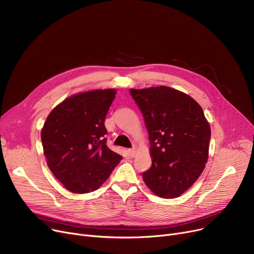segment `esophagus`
Masks as SVG:
<instances>
[{"label":"esophagus","mask_w":254,"mask_h":254,"mask_svg":"<svg viewBox=\"0 0 254 254\" xmlns=\"http://www.w3.org/2000/svg\"><path fill=\"white\" fill-rule=\"evenodd\" d=\"M136 153H137V149L136 148H131V149L128 150V155L130 157H134L136 155Z\"/></svg>","instance_id":"esophagus-1"}]
</instances>
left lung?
<instances>
[{"instance_id": "left-lung-1", "label": "left lung", "mask_w": 254, "mask_h": 254, "mask_svg": "<svg viewBox=\"0 0 254 254\" xmlns=\"http://www.w3.org/2000/svg\"><path fill=\"white\" fill-rule=\"evenodd\" d=\"M129 92L149 135L152 165L143 180L159 197H178L201 176L209 157L211 128L202 107L164 85Z\"/></svg>"}]
</instances>
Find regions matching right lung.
Instances as JSON below:
<instances>
[{
	"label": "right lung",
	"mask_w": 254,
	"mask_h": 254,
	"mask_svg": "<svg viewBox=\"0 0 254 254\" xmlns=\"http://www.w3.org/2000/svg\"><path fill=\"white\" fill-rule=\"evenodd\" d=\"M116 89H92L64 99L41 129L43 153L52 174L74 193L98 190L123 156L107 147L105 118Z\"/></svg>",
	"instance_id": "1"
}]
</instances>
